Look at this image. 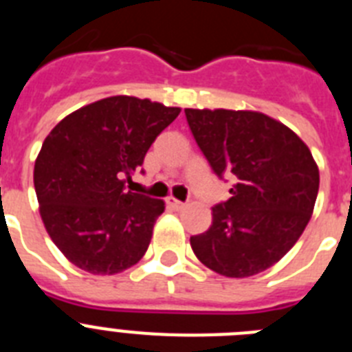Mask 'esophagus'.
<instances>
[{
	"label": "esophagus",
	"instance_id": "1",
	"mask_svg": "<svg viewBox=\"0 0 352 352\" xmlns=\"http://www.w3.org/2000/svg\"><path fill=\"white\" fill-rule=\"evenodd\" d=\"M167 204H169V208H173V210H176V211L185 210V206H186L185 203H182V201H178V199H174V197H167Z\"/></svg>",
	"mask_w": 352,
	"mask_h": 352
}]
</instances>
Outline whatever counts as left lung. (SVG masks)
Instances as JSON below:
<instances>
[{
    "label": "left lung",
    "mask_w": 352,
    "mask_h": 352,
    "mask_svg": "<svg viewBox=\"0 0 352 352\" xmlns=\"http://www.w3.org/2000/svg\"><path fill=\"white\" fill-rule=\"evenodd\" d=\"M213 173L232 178L231 197L211 208L213 222L192 236L197 259L245 278L268 270L296 243L312 217L319 169L291 129L256 111L185 109Z\"/></svg>",
    "instance_id": "8db88e82"
}]
</instances>
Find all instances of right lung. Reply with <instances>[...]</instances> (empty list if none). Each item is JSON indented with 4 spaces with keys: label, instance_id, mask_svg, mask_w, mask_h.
<instances>
[{
    "label": "right lung",
    "instance_id": "obj_1",
    "mask_svg": "<svg viewBox=\"0 0 352 352\" xmlns=\"http://www.w3.org/2000/svg\"><path fill=\"white\" fill-rule=\"evenodd\" d=\"M138 96H109L77 109L51 130L35 160L40 217L77 268L114 275L138 264L166 206L126 190L158 133L178 118Z\"/></svg>",
    "mask_w": 352,
    "mask_h": 352
}]
</instances>
